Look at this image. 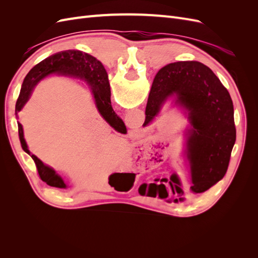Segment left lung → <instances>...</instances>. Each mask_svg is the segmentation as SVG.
I'll use <instances>...</instances> for the list:
<instances>
[{"mask_svg": "<svg viewBox=\"0 0 258 258\" xmlns=\"http://www.w3.org/2000/svg\"><path fill=\"white\" fill-rule=\"evenodd\" d=\"M171 98L189 121L185 154L190 184L183 190L175 175L169 182L182 201L185 194L204 192L224 177L236 142V127L228 90L212 70L198 61L174 62L159 70L148 96L144 127Z\"/></svg>", "mask_w": 258, "mask_h": 258, "instance_id": "1", "label": "left lung"}]
</instances>
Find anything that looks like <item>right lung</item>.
<instances>
[{
	"mask_svg": "<svg viewBox=\"0 0 258 258\" xmlns=\"http://www.w3.org/2000/svg\"><path fill=\"white\" fill-rule=\"evenodd\" d=\"M50 74L66 75L80 79L87 84L91 91V95L100 115L110 124L112 128L119 132H124L126 129L123 121L116 115L111 104V88L108 83L107 73L103 64L90 54L81 50H64L60 51L44 59L40 63L30 70L22 83L19 97L16 102L15 114L18 117V113L29 101L35 86L40 83L44 77ZM18 134L22 150L28 153L35 162L38 175L41 179L47 185L57 187V188H67L68 185L56 171L52 168L46 166L45 163L38 159L35 155L31 154L27 142L23 137L22 124L18 122Z\"/></svg>",
	"mask_w": 258,
	"mask_h": 258,
	"instance_id": "right-lung-1",
	"label": "right lung"
}]
</instances>
